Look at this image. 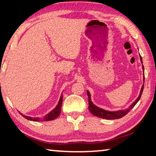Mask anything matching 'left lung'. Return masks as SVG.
Wrapping results in <instances>:
<instances>
[{"label":"left lung","instance_id":"left-lung-1","mask_svg":"<svg viewBox=\"0 0 156 156\" xmlns=\"http://www.w3.org/2000/svg\"><path fill=\"white\" fill-rule=\"evenodd\" d=\"M140 61L142 63V57L140 55ZM142 66V70H143V78H144V66ZM143 89H144V85L142 86V88H141L140 90V95L137 98L134 102H133L131 105H130L129 107L126 109L124 110H117V111H109V110H105L104 109H102L98 106H96L93 103L92 101H91V94L90 93V91L87 90V94L88 96V98H89V110H90V112L94 115L96 117H99V118H102V119H119L123 117V116H125L128 112H129L130 110H132L133 107L137 104V103L139 101L140 99L141 96H142V91H143Z\"/></svg>","mask_w":156,"mask_h":156}]
</instances>
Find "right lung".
I'll return each mask as SVG.
<instances>
[{"label": "right lung", "mask_w": 156, "mask_h": 156, "mask_svg": "<svg viewBox=\"0 0 156 156\" xmlns=\"http://www.w3.org/2000/svg\"><path fill=\"white\" fill-rule=\"evenodd\" d=\"M62 93L60 96V99H59V101L58 103V104L55 106V108H54L53 110H52L51 112H49L48 114L44 116L43 118H39V117H28V116H26L23 115V114L21 113L20 112H19L21 115L23 116L24 118H26V119L30 120V121H33V122H47V121H51L53 119H55L57 117H58V116L60 115V112H61V108H62Z\"/></svg>", "instance_id": "add662e5"}]
</instances>
